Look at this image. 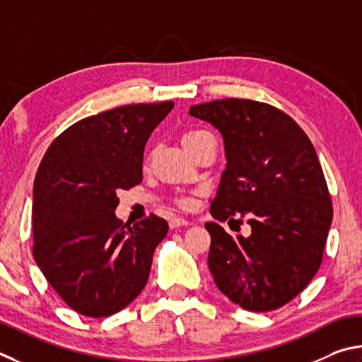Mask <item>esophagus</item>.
<instances>
[{
  "mask_svg": "<svg viewBox=\"0 0 362 362\" xmlns=\"http://www.w3.org/2000/svg\"><path fill=\"white\" fill-rule=\"evenodd\" d=\"M191 223H189L187 219L185 218H171L170 219V227L171 229H177V227H182V226H189Z\"/></svg>",
  "mask_w": 362,
  "mask_h": 362,
  "instance_id": "esophagus-1",
  "label": "esophagus"
}]
</instances>
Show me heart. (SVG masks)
<instances>
[{
    "label": "heart",
    "mask_w": 362,
    "mask_h": 362,
    "mask_svg": "<svg viewBox=\"0 0 362 362\" xmlns=\"http://www.w3.org/2000/svg\"><path fill=\"white\" fill-rule=\"evenodd\" d=\"M206 136H211V135L205 130H189L186 133H182L181 141H182V146H185V149L189 151ZM176 205L181 208H187L189 205H191V202H189L187 199H176Z\"/></svg>",
    "instance_id": "1"
}]
</instances>
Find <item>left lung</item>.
<instances>
[{"mask_svg":"<svg viewBox=\"0 0 362 362\" xmlns=\"http://www.w3.org/2000/svg\"><path fill=\"white\" fill-rule=\"evenodd\" d=\"M216 127L227 165L210 213L243 219L251 235L232 237L218 223L208 267L221 293L250 312H270L307 288L318 272L329 227L331 194L312 141L278 107L245 98L191 106Z\"/></svg>","mask_w":362,"mask_h":362,"instance_id":"obj_1","label":"left lung"}]
</instances>
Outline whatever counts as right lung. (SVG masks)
I'll list each match as a JSON object with an SVG mask.
<instances>
[{
	"mask_svg": "<svg viewBox=\"0 0 362 362\" xmlns=\"http://www.w3.org/2000/svg\"><path fill=\"white\" fill-rule=\"evenodd\" d=\"M173 106L125 105L78 120L42 157L33 186V256L74 312L114 315L146 286L167 221L149 214L129 226L114 210L120 189L143 181L146 141Z\"/></svg>",
	"mask_w": 362,
	"mask_h": 362,
	"instance_id": "right-lung-1",
	"label": "right lung"
}]
</instances>
